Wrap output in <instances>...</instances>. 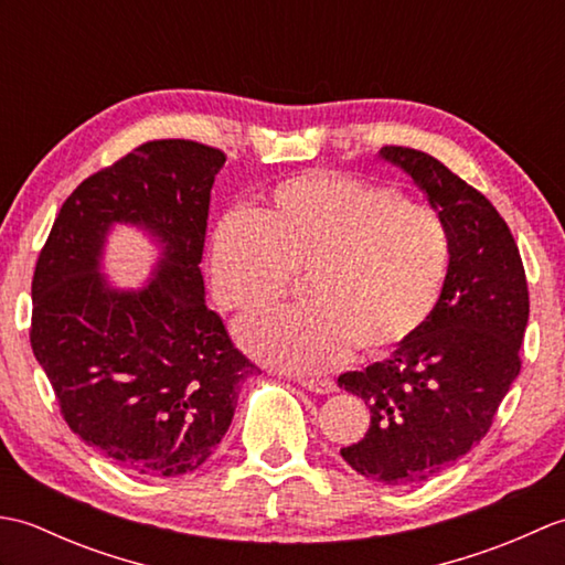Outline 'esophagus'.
Here are the masks:
<instances>
[{"instance_id": "1", "label": "esophagus", "mask_w": 565, "mask_h": 565, "mask_svg": "<svg viewBox=\"0 0 565 565\" xmlns=\"http://www.w3.org/2000/svg\"><path fill=\"white\" fill-rule=\"evenodd\" d=\"M298 383H301L303 388L320 393V395L334 391V381H330V379H298Z\"/></svg>"}]
</instances>
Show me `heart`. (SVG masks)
Masks as SVG:
<instances>
[{
	"label": "heart",
	"instance_id": "b5f03b06",
	"mask_svg": "<svg viewBox=\"0 0 565 565\" xmlns=\"http://www.w3.org/2000/svg\"><path fill=\"white\" fill-rule=\"evenodd\" d=\"M451 233L429 203L338 172L276 184L252 215L233 213L211 239L215 298L262 313L306 279L310 306L237 328L264 364L326 371L352 347L379 359L413 344L435 318L451 271Z\"/></svg>",
	"mask_w": 565,
	"mask_h": 565
}]
</instances>
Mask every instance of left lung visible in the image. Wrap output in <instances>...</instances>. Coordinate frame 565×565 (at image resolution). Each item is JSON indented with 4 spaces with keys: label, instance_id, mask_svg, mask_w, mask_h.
<instances>
[{
    "label": "left lung",
    "instance_id": "left-lung-1",
    "mask_svg": "<svg viewBox=\"0 0 565 565\" xmlns=\"http://www.w3.org/2000/svg\"><path fill=\"white\" fill-rule=\"evenodd\" d=\"M447 221L454 245L447 289L419 338L383 362L347 371L338 386L371 411L366 435L340 449L383 486L429 481L471 451L520 374L530 320L520 249L481 191L413 148H381Z\"/></svg>",
    "mask_w": 565,
    "mask_h": 565
}]
</instances>
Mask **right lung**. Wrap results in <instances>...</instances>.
Returning <instances> with one entry per match:
<instances>
[{
  "label": "right lung",
  "mask_w": 565,
  "mask_h": 565,
  "mask_svg": "<svg viewBox=\"0 0 565 565\" xmlns=\"http://www.w3.org/2000/svg\"><path fill=\"white\" fill-rule=\"evenodd\" d=\"M223 164L221 150L194 140L146 142L72 191L35 264V362L70 429L130 473L196 471L233 423L239 383L257 371L206 306L199 267ZM116 224L138 226L161 249L138 290L103 274Z\"/></svg>",
  "instance_id": "1"
}]
</instances>
